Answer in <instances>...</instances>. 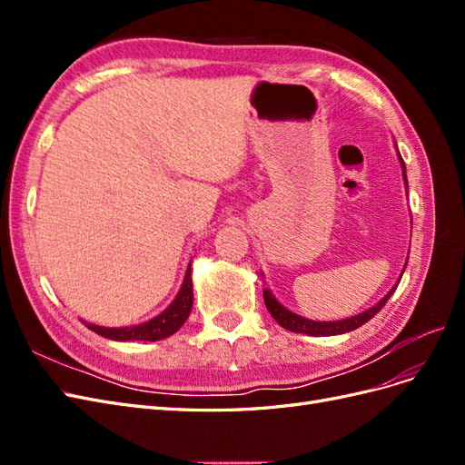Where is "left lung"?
Returning a JSON list of instances; mask_svg holds the SVG:
<instances>
[{
    "label": "left lung",
    "mask_w": 465,
    "mask_h": 465,
    "mask_svg": "<svg viewBox=\"0 0 465 465\" xmlns=\"http://www.w3.org/2000/svg\"><path fill=\"white\" fill-rule=\"evenodd\" d=\"M396 149H398V145H396ZM398 154H400V151H398ZM400 164H401V171H403V182H405V186H407L405 164H403L401 154H400ZM403 272H405V267H403ZM398 283H400V281H398ZM398 283L390 289V292L386 294L384 299H380L374 306L367 308V311H364V312L355 314V316H351V318L335 320V322H316V320L294 314L292 311H289V308H285L283 304H281L273 297V292L270 289H263V302H265L267 311H270V314L273 316V320L279 323V326H283L289 331L306 333V335H340V333H347V331H353V330L361 328L362 323H367L371 318H374L380 311H382V306L391 297L393 291H396Z\"/></svg>",
    "instance_id": "8db88e82"
}]
</instances>
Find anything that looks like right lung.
I'll list each match as a JSON object with an SVG mask.
<instances>
[{"instance_id": "1", "label": "right lung", "mask_w": 465, "mask_h": 465, "mask_svg": "<svg viewBox=\"0 0 465 465\" xmlns=\"http://www.w3.org/2000/svg\"><path fill=\"white\" fill-rule=\"evenodd\" d=\"M193 306V287H192V263L188 265L184 281L174 301L168 304L161 314L154 318L125 328H104L96 323L85 322V326L94 333L108 337L112 341H161L176 333L188 320Z\"/></svg>"}]
</instances>
